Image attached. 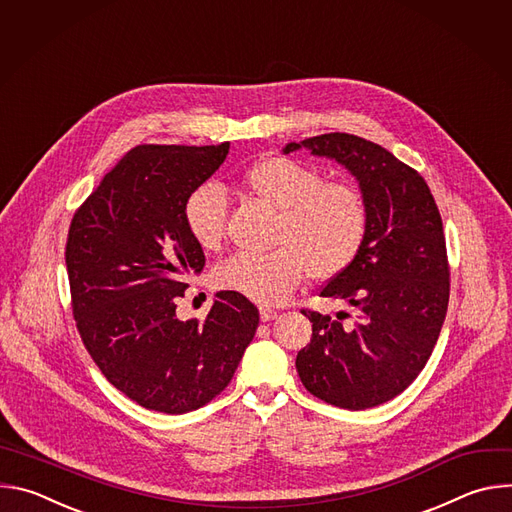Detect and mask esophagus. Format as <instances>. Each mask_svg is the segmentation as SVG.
Here are the masks:
<instances>
[{"mask_svg":"<svg viewBox=\"0 0 512 512\" xmlns=\"http://www.w3.org/2000/svg\"><path fill=\"white\" fill-rule=\"evenodd\" d=\"M259 316H261V322H271V320L277 316V312H275L273 308L261 306V308H259Z\"/></svg>","mask_w":512,"mask_h":512,"instance_id":"1","label":"esophagus"}]
</instances>
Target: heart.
I'll list each match as a JSON object with an SVG mask.
<instances>
[{"mask_svg":"<svg viewBox=\"0 0 512 512\" xmlns=\"http://www.w3.org/2000/svg\"><path fill=\"white\" fill-rule=\"evenodd\" d=\"M239 184L277 210L275 251L237 253L214 269V283L259 304H277L306 273L316 281L344 273L369 235L371 210L350 180H324L310 164L267 156L239 174ZM184 225L192 241L212 251L227 227V200L212 184L198 186L184 202Z\"/></svg>","mask_w":512,"mask_h":512,"instance_id":"heart-1","label":"heart"}]
</instances>
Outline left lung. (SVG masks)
I'll return each mask as SVG.
<instances>
[{
	"label": "left lung",
	"mask_w": 512,
	"mask_h": 512,
	"mask_svg": "<svg viewBox=\"0 0 512 512\" xmlns=\"http://www.w3.org/2000/svg\"><path fill=\"white\" fill-rule=\"evenodd\" d=\"M346 166L371 210L356 261L320 289L350 306L336 318L304 308L312 338L296 358L304 387L342 409H369L403 393L429 360L450 302L440 210L423 176L381 145L324 133L285 145Z\"/></svg>",
	"instance_id": "left-lung-1"
}]
</instances>
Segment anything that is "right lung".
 I'll return each instance as SVG.
<instances>
[{"mask_svg":"<svg viewBox=\"0 0 512 512\" xmlns=\"http://www.w3.org/2000/svg\"><path fill=\"white\" fill-rule=\"evenodd\" d=\"M221 145H137L77 208L66 237L70 306L107 381L137 405L180 415L221 395L259 326L257 308L221 291L202 322L178 320L184 277L204 253L184 202L227 160Z\"/></svg>","mask_w":512,"mask_h":512,"instance_id":"1","label":"right lung"}]
</instances>
